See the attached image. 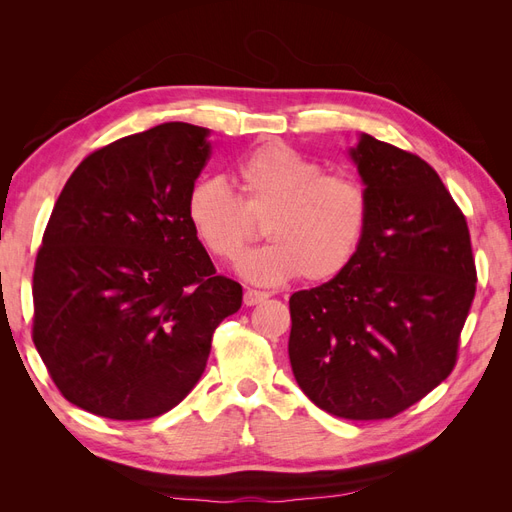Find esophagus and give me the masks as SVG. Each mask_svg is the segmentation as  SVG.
Returning a JSON list of instances; mask_svg holds the SVG:
<instances>
[{
    "label": "esophagus",
    "mask_w": 512,
    "mask_h": 512,
    "mask_svg": "<svg viewBox=\"0 0 512 512\" xmlns=\"http://www.w3.org/2000/svg\"><path fill=\"white\" fill-rule=\"evenodd\" d=\"M269 299V292H260V290H252V288H247L245 290V294H243V303L245 305H258V303H262V301H267Z\"/></svg>",
    "instance_id": "esophagus-1"
}]
</instances>
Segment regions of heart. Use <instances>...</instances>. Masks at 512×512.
<instances>
[{
  "label": "heart",
  "mask_w": 512,
  "mask_h": 512,
  "mask_svg": "<svg viewBox=\"0 0 512 512\" xmlns=\"http://www.w3.org/2000/svg\"><path fill=\"white\" fill-rule=\"evenodd\" d=\"M232 185L198 181L188 194V222L200 245L232 262L260 237L271 245L239 260L247 282L277 286L303 275L322 284L342 275L365 241L371 200L350 175L324 173L322 164L286 143H265L237 164Z\"/></svg>",
  "instance_id": "b5f03b06"
}]
</instances>
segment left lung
<instances>
[{"label": "left lung", "instance_id": "left-lung-1", "mask_svg": "<svg viewBox=\"0 0 512 512\" xmlns=\"http://www.w3.org/2000/svg\"><path fill=\"white\" fill-rule=\"evenodd\" d=\"M365 241L335 280L290 297L292 374L348 421L393 418L448 378L476 292L470 230L425 160L361 134Z\"/></svg>", "mask_w": 512, "mask_h": 512}]
</instances>
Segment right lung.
Masks as SVG:
<instances>
[{
  "label": "right lung",
  "mask_w": 512,
  "mask_h": 512,
  "mask_svg": "<svg viewBox=\"0 0 512 512\" xmlns=\"http://www.w3.org/2000/svg\"><path fill=\"white\" fill-rule=\"evenodd\" d=\"M209 130L170 121L76 166L34 267L32 337L59 393L113 421L173 410L203 376L243 290L188 222Z\"/></svg>",
  "instance_id": "right-lung-1"
}]
</instances>
